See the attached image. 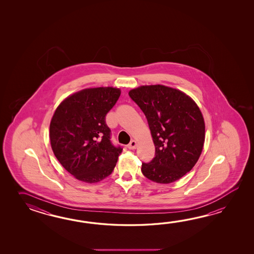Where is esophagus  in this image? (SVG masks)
Here are the masks:
<instances>
[{"label": "esophagus", "mask_w": 254, "mask_h": 254, "mask_svg": "<svg viewBox=\"0 0 254 254\" xmlns=\"http://www.w3.org/2000/svg\"><path fill=\"white\" fill-rule=\"evenodd\" d=\"M136 146H137V141L132 140L129 142L128 148H129V150H134V149H136Z\"/></svg>", "instance_id": "1"}]
</instances>
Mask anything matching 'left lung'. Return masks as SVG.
Instances as JSON below:
<instances>
[{
  "label": "left lung",
  "instance_id": "obj_1",
  "mask_svg": "<svg viewBox=\"0 0 254 254\" xmlns=\"http://www.w3.org/2000/svg\"><path fill=\"white\" fill-rule=\"evenodd\" d=\"M129 97L145 114L155 157L142 163L146 178L168 184L194 167L205 140V123L197 103L185 92L161 84L130 90Z\"/></svg>",
  "mask_w": 254,
  "mask_h": 254
}]
</instances>
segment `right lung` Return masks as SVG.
Wrapping results in <instances>:
<instances>
[{"label": "right lung", "instance_id": "add662e5", "mask_svg": "<svg viewBox=\"0 0 254 254\" xmlns=\"http://www.w3.org/2000/svg\"><path fill=\"white\" fill-rule=\"evenodd\" d=\"M121 95L116 87L86 88L65 98L50 123L54 155L74 178L95 184L113 173L123 149L110 140L105 116Z\"/></svg>", "mask_w": 254, "mask_h": 254}]
</instances>
